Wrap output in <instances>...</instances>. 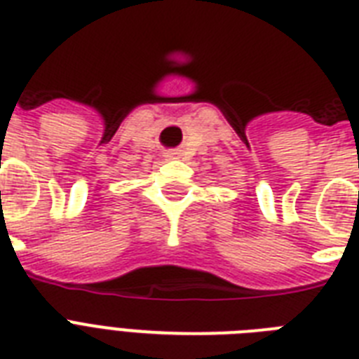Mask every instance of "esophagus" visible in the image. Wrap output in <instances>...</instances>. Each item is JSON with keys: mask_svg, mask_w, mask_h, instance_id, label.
<instances>
[{"mask_svg": "<svg viewBox=\"0 0 359 359\" xmlns=\"http://www.w3.org/2000/svg\"><path fill=\"white\" fill-rule=\"evenodd\" d=\"M177 154H179V152H165V158H168V160H173V158H177Z\"/></svg>", "mask_w": 359, "mask_h": 359, "instance_id": "obj_1", "label": "esophagus"}]
</instances>
